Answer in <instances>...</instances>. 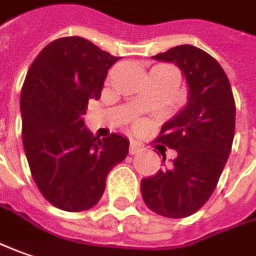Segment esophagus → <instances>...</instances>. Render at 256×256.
<instances>
[{"label":"esophagus","instance_id":"1","mask_svg":"<svg viewBox=\"0 0 256 256\" xmlns=\"http://www.w3.org/2000/svg\"><path fill=\"white\" fill-rule=\"evenodd\" d=\"M143 150V146L138 143L136 140H130V148H128V152H130V154H138Z\"/></svg>","mask_w":256,"mask_h":256}]
</instances>
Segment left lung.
<instances>
[{"label":"left lung","mask_w":256,"mask_h":256,"mask_svg":"<svg viewBox=\"0 0 256 256\" xmlns=\"http://www.w3.org/2000/svg\"><path fill=\"white\" fill-rule=\"evenodd\" d=\"M153 58L182 70L189 100L154 140L176 150V159L142 180V194L150 210L162 216H190L214 194L226 164L235 136V100L226 72L206 51L184 44Z\"/></svg>","instance_id":"obj_1"}]
</instances>
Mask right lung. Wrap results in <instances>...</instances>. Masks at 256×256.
I'll return each mask as SVG.
<instances>
[{
    "mask_svg": "<svg viewBox=\"0 0 256 256\" xmlns=\"http://www.w3.org/2000/svg\"><path fill=\"white\" fill-rule=\"evenodd\" d=\"M118 58L72 36L51 41L28 68L20 98L24 152L38 190L58 209L97 205L108 172L128 156L126 138L100 139L82 118Z\"/></svg>",
    "mask_w": 256,
    "mask_h": 256,
    "instance_id": "right-lung-1",
    "label": "right lung"
}]
</instances>
